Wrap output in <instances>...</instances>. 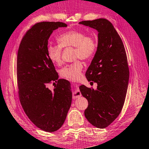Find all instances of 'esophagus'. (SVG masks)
I'll list each match as a JSON object with an SVG mask.
<instances>
[{
  "instance_id": "obj_1",
  "label": "esophagus",
  "mask_w": 149,
  "mask_h": 149,
  "mask_svg": "<svg viewBox=\"0 0 149 149\" xmlns=\"http://www.w3.org/2000/svg\"><path fill=\"white\" fill-rule=\"evenodd\" d=\"M79 85L77 84H75L74 85V87H75V90H74V92L73 93V99H77V98H79L81 96V93L79 91Z\"/></svg>"
}]
</instances>
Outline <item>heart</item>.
Masks as SVG:
<instances>
[{"mask_svg":"<svg viewBox=\"0 0 149 149\" xmlns=\"http://www.w3.org/2000/svg\"><path fill=\"white\" fill-rule=\"evenodd\" d=\"M58 41L60 45H49L47 54L52 62L61 64L62 62V47H75L74 56L75 58L89 60L92 58L97 51V43L93 35H86L84 31L80 30H71L60 35ZM84 67L80 60L65 65L60 70V75L66 79L75 81L79 79Z\"/></svg>","mask_w":149,"mask_h":149,"instance_id":"1","label":"heart"}]
</instances>
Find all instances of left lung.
Returning a JSON list of instances; mask_svg holds the SVG:
<instances>
[{"instance_id": "8db88e82", "label": "left lung", "mask_w": 149, "mask_h": 149, "mask_svg": "<svg viewBox=\"0 0 149 149\" xmlns=\"http://www.w3.org/2000/svg\"><path fill=\"white\" fill-rule=\"evenodd\" d=\"M79 24L99 33L97 52L85 74L88 81L97 83V88L82 85L79 89L89 103L85 118L95 127L103 129L119 116L124 104L130 77L127 55L122 39L108 19Z\"/></svg>"}]
</instances>
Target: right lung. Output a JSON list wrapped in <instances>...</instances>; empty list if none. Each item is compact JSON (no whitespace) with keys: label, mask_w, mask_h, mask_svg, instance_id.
<instances>
[{"label":"right lung","mask_w":149,"mask_h":149,"mask_svg":"<svg viewBox=\"0 0 149 149\" xmlns=\"http://www.w3.org/2000/svg\"><path fill=\"white\" fill-rule=\"evenodd\" d=\"M67 27L62 22L35 24L20 42L17 56V81L20 103L34 124L45 132L62 127L71 107L72 93L68 81L58 79L47 54L48 40L54 30ZM55 81L53 91L47 85Z\"/></svg>","instance_id":"add662e5"}]
</instances>
